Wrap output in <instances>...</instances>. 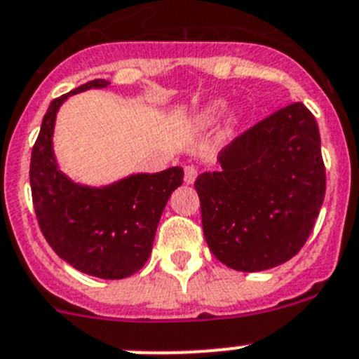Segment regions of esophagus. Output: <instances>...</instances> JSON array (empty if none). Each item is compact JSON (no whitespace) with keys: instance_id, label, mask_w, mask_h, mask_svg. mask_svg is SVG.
Instances as JSON below:
<instances>
[{"instance_id":"1","label":"esophagus","mask_w":359,"mask_h":359,"mask_svg":"<svg viewBox=\"0 0 359 359\" xmlns=\"http://www.w3.org/2000/svg\"><path fill=\"white\" fill-rule=\"evenodd\" d=\"M197 177V169L194 165H187L185 167V183L187 185H192L196 182Z\"/></svg>"}]
</instances>
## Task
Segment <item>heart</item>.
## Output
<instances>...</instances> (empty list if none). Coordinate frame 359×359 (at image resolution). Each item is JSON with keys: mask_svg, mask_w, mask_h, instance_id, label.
I'll list each match as a JSON object with an SVG mask.
<instances>
[{"mask_svg": "<svg viewBox=\"0 0 359 359\" xmlns=\"http://www.w3.org/2000/svg\"><path fill=\"white\" fill-rule=\"evenodd\" d=\"M226 110V101L222 100H215V101H210L208 104H205L203 108L196 111L189 119V126L192 130H208L210 126L219 121V117L224 114ZM240 121H242V111L240 110H229L224 117V123L220 126L219 131V137L226 139L236 128L240 126Z\"/></svg>", "mask_w": 359, "mask_h": 359, "instance_id": "b5f03b06", "label": "heart"}]
</instances>
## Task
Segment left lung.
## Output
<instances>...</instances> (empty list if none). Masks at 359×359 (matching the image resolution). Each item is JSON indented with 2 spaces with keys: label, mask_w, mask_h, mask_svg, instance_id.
<instances>
[{
  "label": "left lung",
  "mask_w": 359,
  "mask_h": 359,
  "mask_svg": "<svg viewBox=\"0 0 359 359\" xmlns=\"http://www.w3.org/2000/svg\"><path fill=\"white\" fill-rule=\"evenodd\" d=\"M206 244L219 262L259 272L294 258L325 194L320 133L302 103L278 110L233 140L217 169L194 183Z\"/></svg>",
  "instance_id": "1"
}]
</instances>
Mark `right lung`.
Instances as JSON below:
<instances>
[{"mask_svg":"<svg viewBox=\"0 0 359 359\" xmlns=\"http://www.w3.org/2000/svg\"><path fill=\"white\" fill-rule=\"evenodd\" d=\"M92 80L51 101L29 163V185L39 226L64 262L101 279H124L146 265L170 194L183 183L182 167L162 172H131L92 187L72 182L53 147L57 114L74 94L107 88Z\"/></svg>","mask_w":359,"mask_h":359,"instance_id":"1","label":"right lung"}]
</instances>
